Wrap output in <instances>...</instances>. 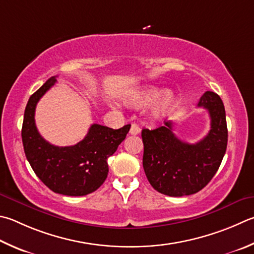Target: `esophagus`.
Returning <instances> with one entry per match:
<instances>
[{"instance_id":"34e87169","label":"esophagus","mask_w":254,"mask_h":254,"mask_svg":"<svg viewBox=\"0 0 254 254\" xmlns=\"http://www.w3.org/2000/svg\"><path fill=\"white\" fill-rule=\"evenodd\" d=\"M140 132H141L140 127L137 126V124L133 123L132 126H131V128H130V134H131V135H136V134H139Z\"/></svg>"}]
</instances>
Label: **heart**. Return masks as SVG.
<instances>
[{"instance_id":"heart-1","label":"heart","mask_w":254,"mask_h":254,"mask_svg":"<svg viewBox=\"0 0 254 254\" xmlns=\"http://www.w3.org/2000/svg\"><path fill=\"white\" fill-rule=\"evenodd\" d=\"M161 94L163 95L161 96ZM159 96L160 98L155 101V103L151 108V118L159 120L167 115L169 111H171L175 103L174 94L171 91L163 92L162 89L158 86H144L143 89L128 95L126 99V103L133 108H142L151 103Z\"/></svg>"}]
</instances>
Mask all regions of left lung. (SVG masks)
<instances>
[{
    "label": "left lung",
    "instance_id": "1",
    "mask_svg": "<svg viewBox=\"0 0 254 254\" xmlns=\"http://www.w3.org/2000/svg\"><path fill=\"white\" fill-rule=\"evenodd\" d=\"M197 107L209 111L211 128L195 144L178 139L172 122H164V127L154 130H142L143 169L151 186L162 194H194L211 181L222 162L228 144L222 100L214 92L206 91Z\"/></svg>",
    "mask_w": 254,
    "mask_h": 254
}]
</instances>
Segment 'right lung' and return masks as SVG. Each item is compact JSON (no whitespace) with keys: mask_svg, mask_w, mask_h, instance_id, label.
I'll return each instance as SVG.
<instances>
[{"mask_svg":"<svg viewBox=\"0 0 254 254\" xmlns=\"http://www.w3.org/2000/svg\"><path fill=\"white\" fill-rule=\"evenodd\" d=\"M57 82L51 77L31 95L22 126L25 156L38 178L55 193L86 195L102 186L108 177V159L126 139L130 124L118 130L92 124L84 139L71 146H55L45 141L35 126L39 100Z\"/></svg>","mask_w":254,"mask_h":254,"instance_id":"right-lung-1","label":"right lung"}]
</instances>
